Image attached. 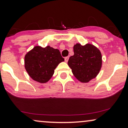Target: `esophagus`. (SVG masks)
Here are the masks:
<instances>
[{
  "label": "esophagus",
  "mask_w": 128,
  "mask_h": 128,
  "mask_svg": "<svg viewBox=\"0 0 128 128\" xmlns=\"http://www.w3.org/2000/svg\"><path fill=\"white\" fill-rule=\"evenodd\" d=\"M68 60H69V57L67 56V57L64 58V61H65L66 62H68Z\"/></svg>",
  "instance_id": "esophagus-1"
}]
</instances>
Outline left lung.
Wrapping results in <instances>:
<instances>
[{"instance_id":"8db88e82","label":"left lung","mask_w":128,"mask_h":128,"mask_svg":"<svg viewBox=\"0 0 128 128\" xmlns=\"http://www.w3.org/2000/svg\"><path fill=\"white\" fill-rule=\"evenodd\" d=\"M74 55L68 60V65L78 81L87 83L97 77L102 66V55L98 49L91 44L73 46Z\"/></svg>"}]
</instances>
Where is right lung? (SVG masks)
<instances>
[{"instance_id":"add662e5","label":"right lung","mask_w":128,"mask_h":128,"mask_svg":"<svg viewBox=\"0 0 128 128\" xmlns=\"http://www.w3.org/2000/svg\"><path fill=\"white\" fill-rule=\"evenodd\" d=\"M64 59L58 49L50 46L34 47L24 57V66L32 80L40 83L48 82L53 76L55 69Z\"/></svg>"}]
</instances>
